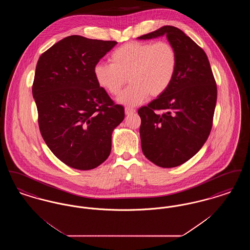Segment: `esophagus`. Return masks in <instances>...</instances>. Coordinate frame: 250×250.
Here are the masks:
<instances>
[{
	"mask_svg": "<svg viewBox=\"0 0 250 250\" xmlns=\"http://www.w3.org/2000/svg\"><path fill=\"white\" fill-rule=\"evenodd\" d=\"M125 115H130V114H133V113L136 112V109L132 108V107H125Z\"/></svg>",
	"mask_w": 250,
	"mask_h": 250,
	"instance_id": "obj_1",
	"label": "esophagus"
}]
</instances>
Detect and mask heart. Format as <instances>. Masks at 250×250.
Instances as JSON below:
<instances>
[{
  "label": "heart",
  "instance_id": "obj_1",
  "mask_svg": "<svg viewBox=\"0 0 250 250\" xmlns=\"http://www.w3.org/2000/svg\"><path fill=\"white\" fill-rule=\"evenodd\" d=\"M109 59L111 63L95 65V81L107 94L116 95L128 79L130 86L117 97V102L127 107L143 104L150 95H163L174 80L178 63L176 49L167 41L126 43Z\"/></svg>",
  "mask_w": 250,
  "mask_h": 250
}]
</instances>
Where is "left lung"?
<instances>
[{
    "label": "left lung",
    "instance_id": "obj_1",
    "mask_svg": "<svg viewBox=\"0 0 250 250\" xmlns=\"http://www.w3.org/2000/svg\"><path fill=\"white\" fill-rule=\"evenodd\" d=\"M164 36L178 56L174 80L167 92L138 113L143 154L157 166L173 167L189 160L207 141L217 93L206 53L183 31L163 26L138 39Z\"/></svg>",
    "mask_w": 250,
    "mask_h": 250
}]
</instances>
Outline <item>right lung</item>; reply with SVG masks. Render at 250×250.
<instances>
[{
  "label": "right lung",
  "mask_w": 250,
  "mask_h": 250,
  "mask_svg": "<svg viewBox=\"0 0 250 250\" xmlns=\"http://www.w3.org/2000/svg\"><path fill=\"white\" fill-rule=\"evenodd\" d=\"M116 41L70 36L38 59L33 96L41 135L65 165L88 170L102 164L111 151V135L125 118L95 81L94 68Z\"/></svg>",
  "instance_id": "obj_1"
}]
</instances>
